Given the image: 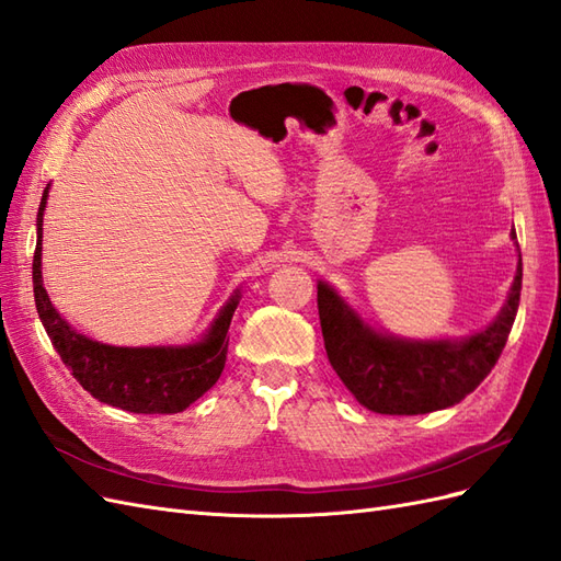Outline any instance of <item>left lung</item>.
I'll return each mask as SVG.
<instances>
[{
  "label": "left lung",
  "mask_w": 561,
  "mask_h": 561,
  "mask_svg": "<svg viewBox=\"0 0 561 561\" xmlns=\"http://www.w3.org/2000/svg\"><path fill=\"white\" fill-rule=\"evenodd\" d=\"M516 239V234L512 232ZM522 296V253L507 304L497 320L462 341H400L365 327L357 314L318 284V310L327 357L357 398L379 414H426L467 398L491 375L505 348Z\"/></svg>",
  "instance_id": "8db88e82"
}]
</instances>
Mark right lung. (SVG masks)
I'll list each match as a JSON object with an SVG mask.
<instances>
[{
  "label": "right lung",
  "mask_w": 561,
  "mask_h": 561,
  "mask_svg": "<svg viewBox=\"0 0 561 561\" xmlns=\"http://www.w3.org/2000/svg\"><path fill=\"white\" fill-rule=\"evenodd\" d=\"M47 190L37 210L33 286L39 320L56 353L73 371L82 389L106 405L137 414H175L186 410L222 375L229 346L227 329L237 310L239 294L225 306L208 336L186 348H118L78 334L54 310L42 286V213L47 206Z\"/></svg>",
  "instance_id": "1"
}]
</instances>
